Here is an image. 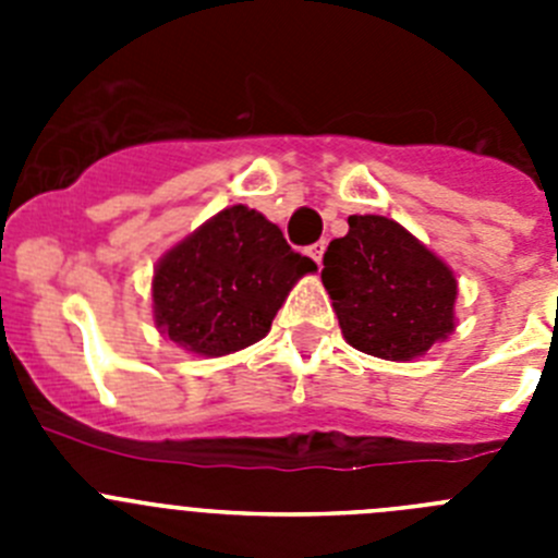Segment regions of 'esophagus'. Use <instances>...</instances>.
I'll return each instance as SVG.
<instances>
[{
  "mask_svg": "<svg viewBox=\"0 0 558 558\" xmlns=\"http://www.w3.org/2000/svg\"><path fill=\"white\" fill-rule=\"evenodd\" d=\"M310 256H313V259H315V263H318V265H322V259H324V251H327V243H324V240H322V243H315V245H310Z\"/></svg>",
  "mask_w": 558,
  "mask_h": 558,
  "instance_id": "34e87169",
  "label": "esophagus"
}]
</instances>
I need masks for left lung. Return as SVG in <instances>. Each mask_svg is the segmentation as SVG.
Returning a JSON list of instances; mask_svg holds the SVG:
<instances>
[{
  "label": "left lung",
  "instance_id": "obj_1",
  "mask_svg": "<svg viewBox=\"0 0 558 558\" xmlns=\"http://www.w3.org/2000/svg\"><path fill=\"white\" fill-rule=\"evenodd\" d=\"M322 282L343 338L383 360H411L456 329V276L411 231L352 215L324 254Z\"/></svg>",
  "mask_w": 558,
  "mask_h": 558
}]
</instances>
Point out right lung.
<instances>
[{"label":"right lung","instance_id":"right-lung-1","mask_svg":"<svg viewBox=\"0 0 558 558\" xmlns=\"http://www.w3.org/2000/svg\"><path fill=\"white\" fill-rule=\"evenodd\" d=\"M310 256L248 206H229L165 256L153 276L156 324L179 347L220 357L265 338Z\"/></svg>","mask_w":558,"mask_h":558}]
</instances>
